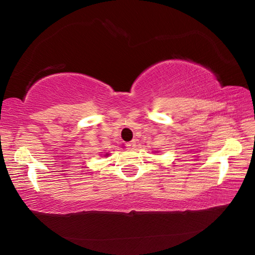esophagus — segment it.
<instances>
[{"label": "esophagus", "mask_w": 255, "mask_h": 255, "mask_svg": "<svg viewBox=\"0 0 255 255\" xmlns=\"http://www.w3.org/2000/svg\"><path fill=\"white\" fill-rule=\"evenodd\" d=\"M126 146H127L128 149H132V148L136 146V143H135V141H133V140H132V141H129V143L126 144Z\"/></svg>", "instance_id": "esophagus-1"}]
</instances>
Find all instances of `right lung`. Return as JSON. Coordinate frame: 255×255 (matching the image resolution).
<instances>
[{"mask_svg": "<svg viewBox=\"0 0 255 255\" xmlns=\"http://www.w3.org/2000/svg\"><path fill=\"white\" fill-rule=\"evenodd\" d=\"M107 155H108V154H107Z\"/></svg>", "mask_w": 255, "mask_h": 255, "instance_id": "right-lung-1", "label": "right lung"}]
</instances>
